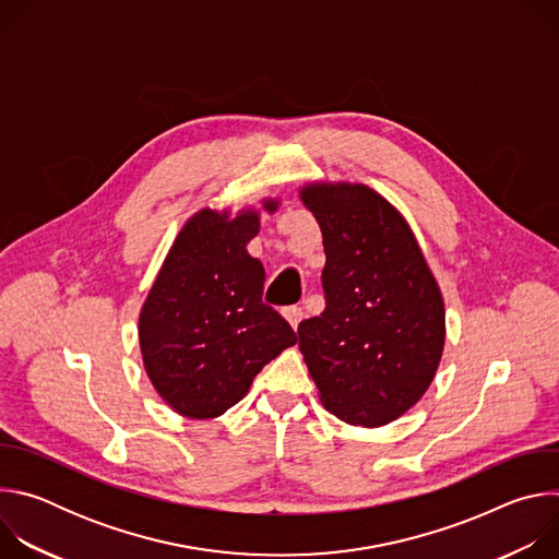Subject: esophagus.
Returning a JSON list of instances; mask_svg holds the SVG:
<instances>
[{
    "instance_id": "34e87169",
    "label": "esophagus",
    "mask_w": 559,
    "mask_h": 559,
    "mask_svg": "<svg viewBox=\"0 0 559 559\" xmlns=\"http://www.w3.org/2000/svg\"><path fill=\"white\" fill-rule=\"evenodd\" d=\"M283 316L287 318V323L296 330L300 325L302 318H305V311L298 305H289V307H283Z\"/></svg>"
}]
</instances>
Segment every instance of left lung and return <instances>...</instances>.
<instances>
[{
	"label": "left lung",
	"instance_id": "1",
	"mask_svg": "<svg viewBox=\"0 0 559 559\" xmlns=\"http://www.w3.org/2000/svg\"><path fill=\"white\" fill-rule=\"evenodd\" d=\"M300 201L325 246V311L298 325V347L318 397L354 427L407 414L436 378L444 349V300L405 221L362 183L313 181Z\"/></svg>",
	"mask_w": 559,
	"mask_h": 559
}]
</instances>
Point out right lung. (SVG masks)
I'll list each match as a JSON object with an SVG mask.
<instances>
[{"label": "right lung", "instance_id": "1", "mask_svg": "<svg viewBox=\"0 0 559 559\" xmlns=\"http://www.w3.org/2000/svg\"><path fill=\"white\" fill-rule=\"evenodd\" d=\"M263 199L261 210H278ZM261 210L234 216L203 207L177 234L139 313V347L156 393L181 416H223L254 376L296 345L285 318L263 302L265 270L248 243Z\"/></svg>", "mask_w": 559, "mask_h": 559}]
</instances>
